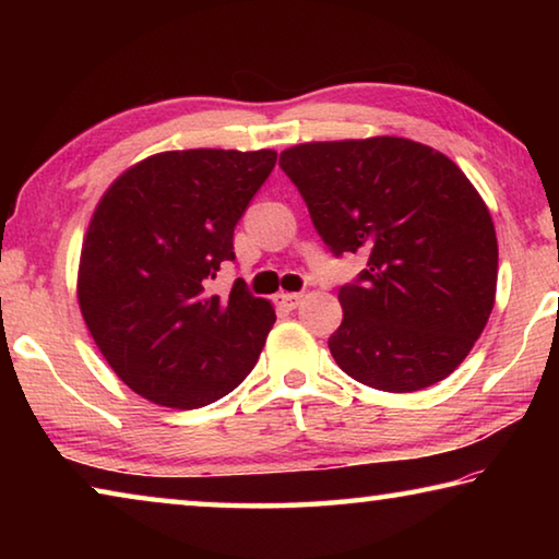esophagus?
<instances>
[{"label": "esophagus", "mask_w": 559, "mask_h": 559, "mask_svg": "<svg viewBox=\"0 0 559 559\" xmlns=\"http://www.w3.org/2000/svg\"><path fill=\"white\" fill-rule=\"evenodd\" d=\"M300 293H278L276 296V302H281L283 308H288V310H293V308H298V302H300Z\"/></svg>", "instance_id": "obj_1"}]
</instances>
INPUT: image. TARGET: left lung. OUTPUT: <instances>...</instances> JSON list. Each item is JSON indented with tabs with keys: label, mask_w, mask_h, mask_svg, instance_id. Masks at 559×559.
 <instances>
[{
	"label": "left lung",
	"mask_w": 559,
	"mask_h": 559,
	"mask_svg": "<svg viewBox=\"0 0 559 559\" xmlns=\"http://www.w3.org/2000/svg\"><path fill=\"white\" fill-rule=\"evenodd\" d=\"M278 165L333 257H367L337 293L328 347L340 370L384 392L449 377L484 333L498 281L493 219L468 177L390 135L296 145Z\"/></svg>",
	"instance_id": "1"
}]
</instances>
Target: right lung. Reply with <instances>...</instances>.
<instances>
[{
    "label": "right lung",
    "mask_w": 559,
    "mask_h": 559,
    "mask_svg": "<svg viewBox=\"0 0 559 559\" xmlns=\"http://www.w3.org/2000/svg\"><path fill=\"white\" fill-rule=\"evenodd\" d=\"M273 150H173L122 173L83 239L79 306L122 382L145 400L200 409L236 390L276 323L241 278L210 283L234 261V229L266 182Z\"/></svg>",
    "instance_id": "obj_1"
}]
</instances>
